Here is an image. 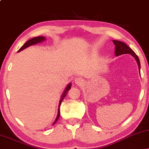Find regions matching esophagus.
Wrapping results in <instances>:
<instances>
[{"label":"esophagus","mask_w":149,"mask_h":149,"mask_svg":"<svg viewBox=\"0 0 149 149\" xmlns=\"http://www.w3.org/2000/svg\"><path fill=\"white\" fill-rule=\"evenodd\" d=\"M74 83H76L77 85H81L83 83H84V80H83V79L82 78H79V77H78V78H76V79H75Z\"/></svg>","instance_id":"34e87169"}]
</instances>
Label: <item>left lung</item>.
<instances>
[{
    "mask_svg": "<svg viewBox=\"0 0 149 149\" xmlns=\"http://www.w3.org/2000/svg\"><path fill=\"white\" fill-rule=\"evenodd\" d=\"M113 42L115 45V55L117 56L122 55V54H130L134 58L135 60H136V63H137L138 68H139V71L140 73V69H141V66H140V61L139 59V57H137L134 51L130 47H128L125 43L123 42L119 41V40H113Z\"/></svg>",
    "mask_w": 149,
    "mask_h": 149,
    "instance_id": "8db88e82",
    "label": "left lung"
}]
</instances>
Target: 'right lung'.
<instances>
[{
	"label": "right lung",
	"instance_id": "right-lung-1",
	"mask_svg": "<svg viewBox=\"0 0 149 149\" xmlns=\"http://www.w3.org/2000/svg\"><path fill=\"white\" fill-rule=\"evenodd\" d=\"M46 40V38L44 37V36H38V37H35V38H33L30 39V40H29L28 41L26 42L22 46V47L20 48L18 50V52H20V51L23 50V49H24L26 48V47H29L31 45H36V44H38V43H40V42H43L44 40ZM71 83H69V84L67 85V86L66 87V88L64 89V92H63L62 95H61V98H60V100H59V107H58V113H57V118H56L55 120L54 121V123H53L52 125H54L55 124V123L57 122V120L59 119V115H60V111H59V107H60V105H61V102H62L63 100H64V97L66 96V95H67L68 93V91L71 89Z\"/></svg>",
	"mask_w": 149,
	"mask_h": 149
}]
</instances>
